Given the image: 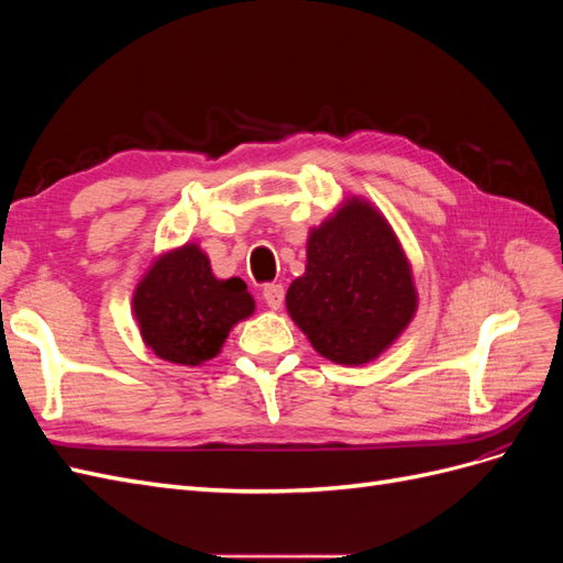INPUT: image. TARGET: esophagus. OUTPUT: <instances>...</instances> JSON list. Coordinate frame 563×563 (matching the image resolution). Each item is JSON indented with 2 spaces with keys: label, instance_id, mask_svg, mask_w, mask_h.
Returning a JSON list of instances; mask_svg holds the SVG:
<instances>
[{
  "label": "esophagus",
  "instance_id": "34e87169",
  "mask_svg": "<svg viewBox=\"0 0 563 563\" xmlns=\"http://www.w3.org/2000/svg\"><path fill=\"white\" fill-rule=\"evenodd\" d=\"M263 300L269 310H279L284 305V286L282 284H265L263 286Z\"/></svg>",
  "mask_w": 563,
  "mask_h": 563
}]
</instances>
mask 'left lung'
Listing matches in <instances>:
<instances>
[{
    "mask_svg": "<svg viewBox=\"0 0 563 563\" xmlns=\"http://www.w3.org/2000/svg\"><path fill=\"white\" fill-rule=\"evenodd\" d=\"M305 272L286 291V310L333 364L362 366L395 345L413 321L411 261L378 207L347 197L308 234Z\"/></svg>",
    "mask_w": 563,
    "mask_h": 563,
    "instance_id": "obj_1",
    "label": "left lung"
}]
</instances>
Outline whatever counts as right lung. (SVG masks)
Returning a JSON list of instances; mask_svg holds the SVG:
<instances>
[{
    "mask_svg": "<svg viewBox=\"0 0 563 563\" xmlns=\"http://www.w3.org/2000/svg\"><path fill=\"white\" fill-rule=\"evenodd\" d=\"M133 317L143 343L159 360L199 366L213 360L236 323L255 312L240 277L218 279L199 244L162 251L133 291Z\"/></svg>",
    "mask_w": 563,
    "mask_h": 563,
    "instance_id": "right-lung-1",
    "label": "right lung"
}]
</instances>
